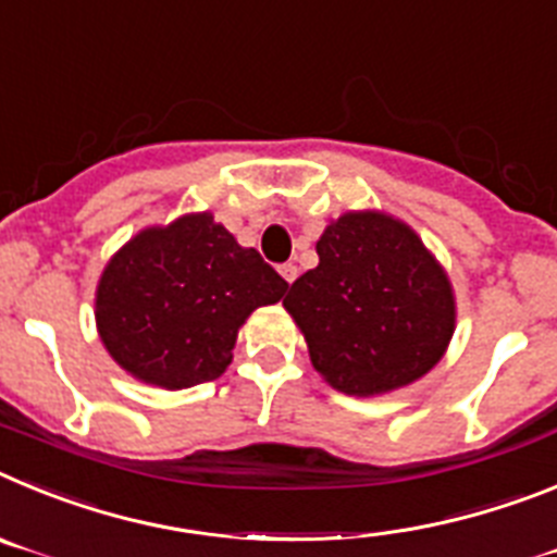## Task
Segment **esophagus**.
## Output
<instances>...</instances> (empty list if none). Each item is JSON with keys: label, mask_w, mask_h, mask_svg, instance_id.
Returning a JSON list of instances; mask_svg holds the SVG:
<instances>
[{"label": "esophagus", "mask_w": 557, "mask_h": 557, "mask_svg": "<svg viewBox=\"0 0 557 557\" xmlns=\"http://www.w3.org/2000/svg\"><path fill=\"white\" fill-rule=\"evenodd\" d=\"M280 274H283L285 283H294V280H297V274H299V269L294 263H283V265H280Z\"/></svg>", "instance_id": "esophagus-1"}]
</instances>
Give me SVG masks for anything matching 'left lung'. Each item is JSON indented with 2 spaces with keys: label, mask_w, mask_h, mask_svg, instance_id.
Masks as SVG:
<instances>
[{
  "label": "left lung",
  "mask_w": 557,
  "mask_h": 557,
  "mask_svg": "<svg viewBox=\"0 0 557 557\" xmlns=\"http://www.w3.org/2000/svg\"><path fill=\"white\" fill-rule=\"evenodd\" d=\"M317 255L319 265L294 280L283 306L336 389L389 393L437 364L454 333L451 285L409 226L347 212Z\"/></svg>",
  "instance_id": "left-lung-1"
}]
</instances>
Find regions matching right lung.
Segmentation results:
<instances>
[{
  "instance_id": "add662e5",
  "label": "right lung",
  "mask_w": 557,
  "mask_h": 557,
  "mask_svg": "<svg viewBox=\"0 0 557 557\" xmlns=\"http://www.w3.org/2000/svg\"><path fill=\"white\" fill-rule=\"evenodd\" d=\"M285 283L210 212L145 230L106 265L98 327L106 350L145 384L185 389L230 367L238 327L283 299Z\"/></svg>"
}]
</instances>
